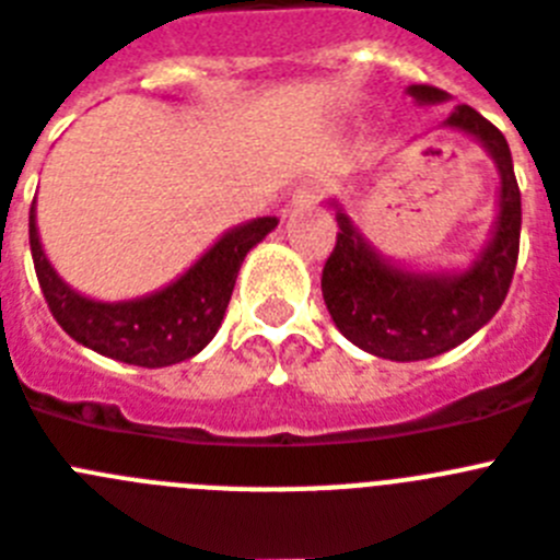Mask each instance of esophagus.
Listing matches in <instances>:
<instances>
[{"mask_svg": "<svg viewBox=\"0 0 560 560\" xmlns=\"http://www.w3.org/2000/svg\"><path fill=\"white\" fill-rule=\"evenodd\" d=\"M324 185L318 178H304L299 182V187L293 190V208H310V205H316L322 199Z\"/></svg>", "mask_w": 560, "mask_h": 560, "instance_id": "obj_1", "label": "esophagus"}]
</instances>
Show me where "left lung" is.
<instances>
[{"label":"left lung","mask_w":560,"mask_h":560,"mask_svg":"<svg viewBox=\"0 0 560 560\" xmlns=\"http://www.w3.org/2000/svg\"><path fill=\"white\" fill-rule=\"evenodd\" d=\"M407 93L418 105L450 98L430 84H410ZM441 125L478 139L501 176L490 242L467 270L418 272L393 265L361 236L347 210L330 201L338 236L322 272L324 304L345 338L378 359H435L467 341L504 304L518 261L521 190L504 133L469 105L455 107Z\"/></svg>","instance_id":"obj_1"}]
</instances>
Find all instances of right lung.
<instances>
[{"label":"right lung","instance_id":"right-lung-1","mask_svg":"<svg viewBox=\"0 0 560 560\" xmlns=\"http://www.w3.org/2000/svg\"><path fill=\"white\" fill-rule=\"evenodd\" d=\"M276 215H261L228 230L167 288L128 302L88 299L54 270L36 230V199L31 208V253L45 302L73 341L136 368H171L192 359L213 341L244 256L276 230Z\"/></svg>","mask_w":560,"mask_h":560}]
</instances>
